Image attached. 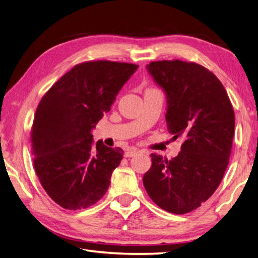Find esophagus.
<instances>
[{"instance_id": "1", "label": "esophagus", "mask_w": 258, "mask_h": 258, "mask_svg": "<svg viewBox=\"0 0 258 258\" xmlns=\"http://www.w3.org/2000/svg\"><path fill=\"white\" fill-rule=\"evenodd\" d=\"M139 153V150L135 149V147H132V149H130L127 152H125V157H133Z\"/></svg>"}]
</instances>
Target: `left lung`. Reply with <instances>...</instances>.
Instances as JSON below:
<instances>
[{"label": "left lung", "mask_w": 258, "mask_h": 258, "mask_svg": "<svg viewBox=\"0 0 258 258\" xmlns=\"http://www.w3.org/2000/svg\"><path fill=\"white\" fill-rule=\"evenodd\" d=\"M147 70L167 97L165 118L174 140H184L172 160L151 154L143 176L147 194L173 214L200 207L222 182L231 156L235 114L221 81L194 62L164 59Z\"/></svg>", "instance_id": "left-lung-1"}]
</instances>
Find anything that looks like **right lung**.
I'll return each mask as SVG.
<instances>
[{"instance_id":"right-lung-1","label":"right lung","mask_w":258,"mask_h":258,"mask_svg":"<svg viewBox=\"0 0 258 258\" xmlns=\"http://www.w3.org/2000/svg\"><path fill=\"white\" fill-rule=\"evenodd\" d=\"M139 65L76 64L38 103L31 130L33 165L43 188L65 210H83L105 195L123 158L119 147L93 144L91 131Z\"/></svg>"}]
</instances>
